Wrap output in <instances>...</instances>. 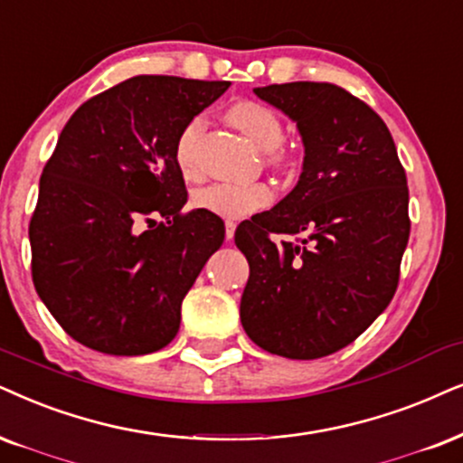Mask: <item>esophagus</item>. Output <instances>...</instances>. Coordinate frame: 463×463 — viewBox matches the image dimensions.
Here are the masks:
<instances>
[{
	"mask_svg": "<svg viewBox=\"0 0 463 463\" xmlns=\"http://www.w3.org/2000/svg\"><path fill=\"white\" fill-rule=\"evenodd\" d=\"M235 231H237V224H235V222L228 220L226 222V239H228V241H231V239L235 237Z\"/></svg>",
	"mask_w": 463,
	"mask_h": 463,
	"instance_id": "obj_1",
	"label": "esophagus"
}]
</instances>
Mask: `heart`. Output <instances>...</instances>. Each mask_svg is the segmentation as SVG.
I'll list each match as a JSON object with an SVG mask.
<instances>
[{
  "label": "heart",
  "mask_w": 463,
  "mask_h": 463,
  "mask_svg": "<svg viewBox=\"0 0 463 463\" xmlns=\"http://www.w3.org/2000/svg\"><path fill=\"white\" fill-rule=\"evenodd\" d=\"M228 121L239 128L256 147L269 151V162L282 164L284 154L278 147L284 138V124L271 107L260 102L243 100L228 109ZM204 121L203 117H192L179 132L175 145V160L184 175L196 173V149L201 140ZM271 201L269 185L259 184H212L198 188L192 194V204L201 212L220 215L226 220L248 218Z\"/></svg>",
  "instance_id": "b5f03b06"
}]
</instances>
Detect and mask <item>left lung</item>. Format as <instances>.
Returning a JSON list of instances; mask_svg holds the SVG:
<instances>
[{
  "instance_id": "8db88e82",
  "label": "left lung",
  "mask_w": 463,
  "mask_h": 463,
  "mask_svg": "<svg viewBox=\"0 0 463 463\" xmlns=\"http://www.w3.org/2000/svg\"><path fill=\"white\" fill-rule=\"evenodd\" d=\"M254 93L295 121L306 156L290 194L235 232L250 262L241 325L267 353L320 359L393 299L411 235L406 173L384 121L342 87L297 80Z\"/></svg>"
}]
</instances>
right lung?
Instances as JSON below:
<instances>
[{
    "instance_id": "right-lung-1",
    "label": "right lung",
    "mask_w": 463,
    "mask_h": 463,
    "mask_svg": "<svg viewBox=\"0 0 463 463\" xmlns=\"http://www.w3.org/2000/svg\"><path fill=\"white\" fill-rule=\"evenodd\" d=\"M228 87L134 76L63 126L29 222L32 278L52 318L83 346L137 356L177 335L181 301L224 241V222L201 209L181 213L188 192L175 145Z\"/></svg>"
}]
</instances>
